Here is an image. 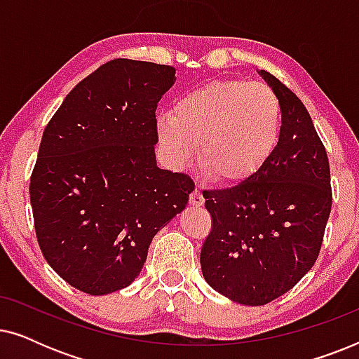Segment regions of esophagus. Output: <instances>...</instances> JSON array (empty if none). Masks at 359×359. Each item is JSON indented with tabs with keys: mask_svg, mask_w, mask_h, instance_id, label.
I'll list each match as a JSON object with an SVG mask.
<instances>
[{
	"mask_svg": "<svg viewBox=\"0 0 359 359\" xmlns=\"http://www.w3.org/2000/svg\"><path fill=\"white\" fill-rule=\"evenodd\" d=\"M189 204L194 205V208H201V205H204V198H203V194H201L199 189L193 191V194H191V198H189Z\"/></svg>",
	"mask_w": 359,
	"mask_h": 359,
	"instance_id": "1",
	"label": "esophagus"
}]
</instances>
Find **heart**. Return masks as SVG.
<instances>
[{"label":"heart","instance_id":"obj_1","mask_svg":"<svg viewBox=\"0 0 359 359\" xmlns=\"http://www.w3.org/2000/svg\"><path fill=\"white\" fill-rule=\"evenodd\" d=\"M156 137L171 168H184L199 147L205 178L225 189H243L276 158L281 102L263 83L215 80L180 96L170 116L156 121Z\"/></svg>","mask_w":359,"mask_h":359}]
</instances>
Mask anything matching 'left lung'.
I'll return each instance as SVG.
<instances>
[{
	"label": "left lung",
	"instance_id": "1",
	"mask_svg": "<svg viewBox=\"0 0 359 359\" xmlns=\"http://www.w3.org/2000/svg\"><path fill=\"white\" fill-rule=\"evenodd\" d=\"M258 73L281 102V145L253 184L205 191L214 227L201 250L209 286L243 306L271 302L306 276L332 209L327 151L306 106L271 73Z\"/></svg>",
	"mask_w": 359,
	"mask_h": 359
}]
</instances>
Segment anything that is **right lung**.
Returning <instances> with one entry per match:
<instances>
[{
  "label": "right lung",
  "instance_id": "right-lung-1",
  "mask_svg": "<svg viewBox=\"0 0 359 359\" xmlns=\"http://www.w3.org/2000/svg\"><path fill=\"white\" fill-rule=\"evenodd\" d=\"M175 68L117 58L68 93L31 176L37 242L58 276L91 296L139 276L151 240L188 204L193 180L156 165V104Z\"/></svg>",
  "mask_w": 359,
  "mask_h": 359
}]
</instances>
